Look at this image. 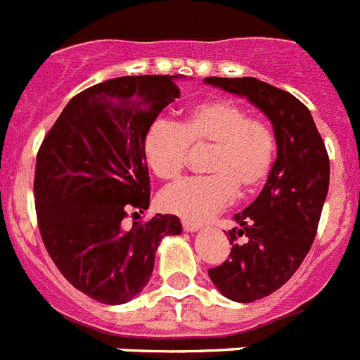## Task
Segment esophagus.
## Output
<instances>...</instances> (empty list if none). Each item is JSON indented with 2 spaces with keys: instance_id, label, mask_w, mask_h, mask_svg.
I'll use <instances>...</instances> for the list:
<instances>
[{
  "instance_id": "34e87169",
  "label": "esophagus",
  "mask_w": 360,
  "mask_h": 360,
  "mask_svg": "<svg viewBox=\"0 0 360 360\" xmlns=\"http://www.w3.org/2000/svg\"><path fill=\"white\" fill-rule=\"evenodd\" d=\"M182 229L186 230V232H197V230L200 229V225H198V223H191V221H182Z\"/></svg>"
}]
</instances>
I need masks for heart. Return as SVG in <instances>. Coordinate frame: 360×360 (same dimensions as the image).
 I'll return each mask as SVG.
<instances>
[{"mask_svg": "<svg viewBox=\"0 0 360 360\" xmlns=\"http://www.w3.org/2000/svg\"><path fill=\"white\" fill-rule=\"evenodd\" d=\"M191 150H206L208 176L188 178L163 189V212L188 221H206L226 208L236 193L251 195L266 182L277 156V135L262 117L229 98L204 100L174 124L154 120L143 137V156L154 176L176 180Z\"/></svg>", "mask_w": 360, "mask_h": 360, "instance_id": "obj_1", "label": "heart"}]
</instances>
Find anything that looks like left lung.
Wrapping results in <instances>:
<instances>
[{
  "mask_svg": "<svg viewBox=\"0 0 360 360\" xmlns=\"http://www.w3.org/2000/svg\"><path fill=\"white\" fill-rule=\"evenodd\" d=\"M206 82L247 96L277 135V160L266 186L236 215L240 226L229 230V258L208 269L225 297L252 303L288 283L309 255L329 189V154L309 108L294 94L257 77L212 76Z\"/></svg>",
  "mask_w": 360,
  "mask_h": 360,
  "instance_id": "1",
  "label": "left lung"
}]
</instances>
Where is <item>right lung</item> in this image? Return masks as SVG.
Listing matches in <instances>:
<instances>
[{
	"mask_svg": "<svg viewBox=\"0 0 360 360\" xmlns=\"http://www.w3.org/2000/svg\"><path fill=\"white\" fill-rule=\"evenodd\" d=\"M176 76H124L76 94L44 135L34 165V210L46 251L68 283L120 304L145 288L176 215L124 219L150 204L143 137L180 96Z\"/></svg>",
	"mask_w": 360,
	"mask_h": 360,
	"instance_id": "add662e5",
	"label": "right lung"
}]
</instances>
